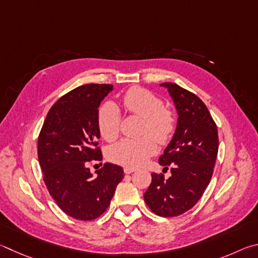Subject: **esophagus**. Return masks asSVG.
Wrapping results in <instances>:
<instances>
[{"mask_svg":"<svg viewBox=\"0 0 258 258\" xmlns=\"http://www.w3.org/2000/svg\"><path fill=\"white\" fill-rule=\"evenodd\" d=\"M123 170H124V173L125 174H130V173H133V172H135V171H136V169L130 168V166H125Z\"/></svg>","mask_w":258,"mask_h":258,"instance_id":"1","label":"esophagus"}]
</instances>
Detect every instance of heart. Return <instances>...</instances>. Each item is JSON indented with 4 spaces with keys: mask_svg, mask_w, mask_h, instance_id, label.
Wrapping results in <instances>:
<instances>
[{
    "mask_svg": "<svg viewBox=\"0 0 258 258\" xmlns=\"http://www.w3.org/2000/svg\"><path fill=\"white\" fill-rule=\"evenodd\" d=\"M122 103L126 111L144 117L142 134H146V136L122 139L108 148L107 157L114 163L135 168L145 163L154 154V139L160 144L169 141L174 130V117L172 112L162 106V101L156 95L143 87L126 90L122 96ZM97 126L101 136L107 142H113L119 136L120 110L115 103L105 102L99 106Z\"/></svg>",
    "mask_w": 258,
    "mask_h": 258,
    "instance_id": "1",
    "label": "heart"
}]
</instances>
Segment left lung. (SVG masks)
I'll list each match as a JSON object with an SVG mask.
<instances>
[{"instance_id": "obj_1", "label": "left lung", "mask_w": 258, "mask_h": 258, "mask_svg": "<svg viewBox=\"0 0 258 258\" xmlns=\"http://www.w3.org/2000/svg\"><path fill=\"white\" fill-rule=\"evenodd\" d=\"M168 89L178 114L175 132L159 164L171 175L152 174L144 194L155 214L171 218L183 214L200 201L211 181L219 151L218 128L204 103L195 94L173 83L160 84Z\"/></svg>"}]
</instances>
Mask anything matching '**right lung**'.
<instances>
[{"instance_id": "obj_1", "label": "right lung", "mask_w": 258, "mask_h": 258, "mask_svg": "<svg viewBox=\"0 0 258 258\" xmlns=\"http://www.w3.org/2000/svg\"><path fill=\"white\" fill-rule=\"evenodd\" d=\"M113 89V85L89 84L66 94L47 113L38 137V161L49 195L80 221L102 215L124 177L123 169L112 163L95 174L87 168L92 160H102L97 112Z\"/></svg>"}]
</instances>
